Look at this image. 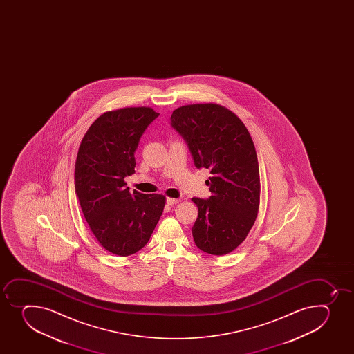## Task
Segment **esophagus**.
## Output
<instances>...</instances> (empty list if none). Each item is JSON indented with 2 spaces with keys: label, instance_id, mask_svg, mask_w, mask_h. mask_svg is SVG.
<instances>
[{
  "label": "esophagus",
  "instance_id": "esophagus-1",
  "mask_svg": "<svg viewBox=\"0 0 354 354\" xmlns=\"http://www.w3.org/2000/svg\"><path fill=\"white\" fill-rule=\"evenodd\" d=\"M179 201L178 198H171V197H167V204L168 205H174V204L179 203Z\"/></svg>",
  "mask_w": 354,
  "mask_h": 354
}]
</instances>
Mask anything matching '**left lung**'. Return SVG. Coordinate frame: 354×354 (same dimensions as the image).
Segmentation results:
<instances>
[{
	"label": "left lung",
	"instance_id": "left-lung-1",
	"mask_svg": "<svg viewBox=\"0 0 354 354\" xmlns=\"http://www.w3.org/2000/svg\"><path fill=\"white\" fill-rule=\"evenodd\" d=\"M171 127L186 140L197 168H209L207 200L193 197L198 209L195 245L211 255H226L241 245L259 214V169L248 129L236 114L214 102L181 106Z\"/></svg>",
	"mask_w": 354,
	"mask_h": 354
}]
</instances>
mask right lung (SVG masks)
<instances>
[{
    "label": "right lung",
    "instance_id": "add662e5",
    "mask_svg": "<svg viewBox=\"0 0 354 354\" xmlns=\"http://www.w3.org/2000/svg\"><path fill=\"white\" fill-rule=\"evenodd\" d=\"M158 115L145 106L104 113L78 149L75 190L80 205L97 241L114 255L143 248L164 211V195L130 193L124 181L135 173L140 136Z\"/></svg>",
    "mask_w": 354,
    "mask_h": 354
}]
</instances>
